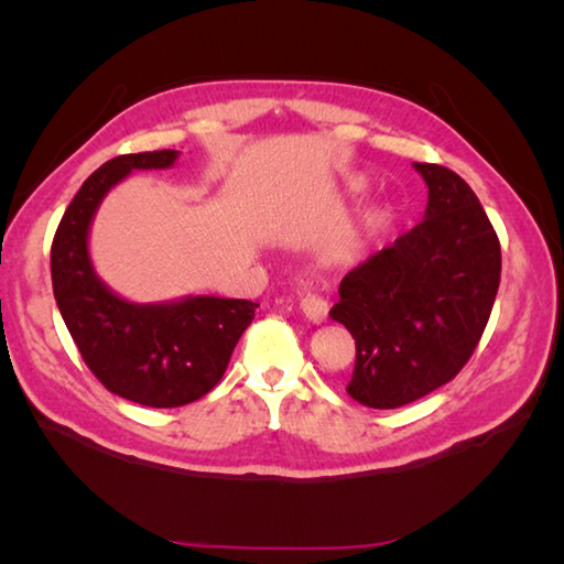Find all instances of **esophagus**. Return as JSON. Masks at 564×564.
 Instances as JSON below:
<instances>
[{
  "label": "esophagus",
  "mask_w": 564,
  "mask_h": 564,
  "mask_svg": "<svg viewBox=\"0 0 564 564\" xmlns=\"http://www.w3.org/2000/svg\"><path fill=\"white\" fill-rule=\"evenodd\" d=\"M301 307H303V315L313 322V325H322V322H327L329 317V303L319 295H305Z\"/></svg>",
  "instance_id": "34e87169"
}]
</instances>
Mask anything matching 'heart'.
<instances>
[{"label":"heart","mask_w":564,"mask_h":564,"mask_svg":"<svg viewBox=\"0 0 564 564\" xmlns=\"http://www.w3.org/2000/svg\"><path fill=\"white\" fill-rule=\"evenodd\" d=\"M346 188H349L351 194H358V191L366 188V178L364 176H356V178H351L349 184H346ZM390 218H392V215H390L388 206L370 208L366 213V218H364V235L366 237H376L380 232H386L388 225H390Z\"/></svg>","instance_id":"obj_1"}]
</instances>
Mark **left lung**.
I'll return each mask as SVG.
<instances>
[{
	"label": "left lung",
	"instance_id": "1",
	"mask_svg": "<svg viewBox=\"0 0 564 564\" xmlns=\"http://www.w3.org/2000/svg\"><path fill=\"white\" fill-rule=\"evenodd\" d=\"M424 178V218L341 279L334 322L356 339V402L394 410L446 386L487 327L501 275L492 223L463 178L412 164Z\"/></svg>",
	"mask_w": 564,
	"mask_h": 564
}]
</instances>
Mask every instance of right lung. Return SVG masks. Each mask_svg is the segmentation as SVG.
Wrapping results in <instances>:
<instances>
[{"instance_id": "add662e5", "label": "right lung", "mask_w": 564, "mask_h": 564, "mask_svg": "<svg viewBox=\"0 0 564 564\" xmlns=\"http://www.w3.org/2000/svg\"><path fill=\"white\" fill-rule=\"evenodd\" d=\"M176 160V150H158L101 164L72 198L51 249L55 303L84 364L118 398L145 406H182L218 386L259 307L218 295L133 303L99 279L89 232L101 200L133 172Z\"/></svg>"}]
</instances>
